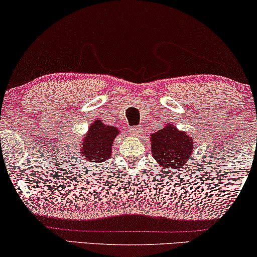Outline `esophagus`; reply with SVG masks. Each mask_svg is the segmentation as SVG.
<instances>
[{"instance_id": "34e87169", "label": "esophagus", "mask_w": 257, "mask_h": 257, "mask_svg": "<svg viewBox=\"0 0 257 257\" xmlns=\"http://www.w3.org/2000/svg\"><path fill=\"white\" fill-rule=\"evenodd\" d=\"M140 128L139 127H133V128H130V130H129V133L132 134L133 136H139L140 135Z\"/></svg>"}]
</instances>
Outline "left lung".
<instances>
[{"label": "left lung", "instance_id": "left-lung-1", "mask_svg": "<svg viewBox=\"0 0 257 257\" xmlns=\"http://www.w3.org/2000/svg\"><path fill=\"white\" fill-rule=\"evenodd\" d=\"M153 157L162 168L175 169L185 166L193 153L194 142L185 132L168 124L150 135Z\"/></svg>", "mask_w": 257, "mask_h": 257}]
</instances>
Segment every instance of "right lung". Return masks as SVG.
<instances>
[{
	"label": "right lung",
	"mask_w": 257,
	"mask_h": 257,
	"mask_svg": "<svg viewBox=\"0 0 257 257\" xmlns=\"http://www.w3.org/2000/svg\"><path fill=\"white\" fill-rule=\"evenodd\" d=\"M117 135L118 129L114 125H107L100 120L94 121L81 141V157L85 161L95 163L107 161L111 156V144Z\"/></svg>",
	"instance_id": "right-lung-1"
}]
</instances>
